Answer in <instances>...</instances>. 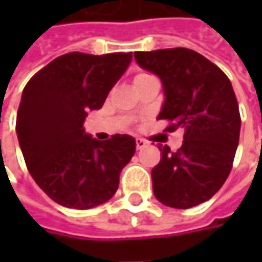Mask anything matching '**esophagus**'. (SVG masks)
I'll return each instance as SVG.
<instances>
[{"label":"esophagus","instance_id":"esophagus-1","mask_svg":"<svg viewBox=\"0 0 262 262\" xmlns=\"http://www.w3.org/2000/svg\"><path fill=\"white\" fill-rule=\"evenodd\" d=\"M136 144H137V148H138V150H141V148L147 147V144H148V143H147L146 140H143V138H137Z\"/></svg>","mask_w":262,"mask_h":262}]
</instances>
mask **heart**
Segmentation results:
<instances>
[{"instance_id": "obj_1", "label": "heart", "mask_w": 262, "mask_h": 262, "mask_svg": "<svg viewBox=\"0 0 262 262\" xmlns=\"http://www.w3.org/2000/svg\"><path fill=\"white\" fill-rule=\"evenodd\" d=\"M141 76H146V74H141ZM137 77H140V76H137Z\"/></svg>"}]
</instances>
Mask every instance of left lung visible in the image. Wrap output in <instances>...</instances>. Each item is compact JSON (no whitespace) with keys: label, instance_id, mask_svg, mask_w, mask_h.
Masks as SVG:
<instances>
[{"label":"left lung","instance_id":"left-lung-1","mask_svg":"<svg viewBox=\"0 0 262 262\" xmlns=\"http://www.w3.org/2000/svg\"><path fill=\"white\" fill-rule=\"evenodd\" d=\"M134 58L162 81L165 100L157 119L173 122L167 131L184 128L178 151L159 146L162 159L151 169L155 196L173 208L198 206L222 188L235 159L241 115L232 83L192 49L136 52Z\"/></svg>","mask_w":262,"mask_h":262}]
</instances>
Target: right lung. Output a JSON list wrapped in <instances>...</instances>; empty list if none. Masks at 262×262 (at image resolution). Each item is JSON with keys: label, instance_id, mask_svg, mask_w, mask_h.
Masks as SVG:
<instances>
[{"label": "right lung", "instance_id": "right-lung-1", "mask_svg": "<svg viewBox=\"0 0 262 262\" xmlns=\"http://www.w3.org/2000/svg\"><path fill=\"white\" fill-rule=\"evenodd\" d=\"M133 54L55 58L26 84L15 133L32 178L61 206L87 210L115 195L119 173L136 153V138L99 141L84 129L89 111L105 103Z\"/></svg>", "mask_w": 262, "mask_h": 262}]
</instances>
